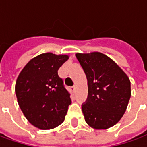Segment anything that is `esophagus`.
I'll use <instances>...</instances> for the list:
<instances>
[{
  "label": "esophagus",
  "mask_w": 147,
  "mask_h": 147,
  "mask_svg": "<svg viewBox=\"0 0 147 147\" xmlns=\"http://www.w3.org/2000/svg\"><path fill=\"white\" fill-rule=\"evenodd\" d=\"M76 86H73V87H71V91H72V92H75V91H76Z\"/></svg>",
  "instance_id": "1"
}]
</instances>
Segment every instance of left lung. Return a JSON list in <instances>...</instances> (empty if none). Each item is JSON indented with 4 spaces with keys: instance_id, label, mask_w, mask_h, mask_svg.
<instances>
[{
    "instance_id": "obj_1",
    "label": "left lung",
    "mask_w": 147,
    "mask_h": 147,
    "mask_svg": "<svg viewBox=\"0 0 147 147\" xmlns=\"http://www.w3.org/2000/svg\"><path fill=\"white\" fill-rule=\"evenodd\" d=\"M88 79V101L82 106L89 127L106 130L119 122L131 95L129 77L113 59L98 52L76 53Z\"/></svg>"
}]
</instances>
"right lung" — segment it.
<instances>
[{
    "mask_svg": "<svg viewBox=\"0 0 147 147\" xmlns=\"http://www.w3.org/2000/svg\"><path fill=\"white\" fill-rule=\"evenodd\" d=\"M69 59L67 55L46 52L30 59L17 76V102L24 115L34 127L50 130L65 119L71 94L63 86L58 70Z\"/></svg>",
    "mask_w": 147,
    "mask_h": 147,
    "instance_id": "1",
    "label": "right lung"
}]
</instances>
